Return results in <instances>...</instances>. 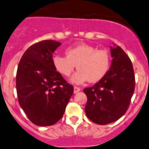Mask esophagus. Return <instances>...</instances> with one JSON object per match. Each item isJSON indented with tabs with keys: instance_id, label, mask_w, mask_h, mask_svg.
<instances>
[{
	"instance_id": "esophagus-1",
	"label": "esophagus",
	"mask_w": 149,
	"mask_h": 149,
	"mask_svg": "<svg viewBox=\"0 0 149 149\" xmlns=\"http://www.w3.org/2000/svg\"><path fill=\"white\" fill-rule=\"evenodd\" d=\"M80 91V88L78 87H74V90H73V91H74V94H76V93H78L79 91Z\"/></svg>"
}]
</instances>
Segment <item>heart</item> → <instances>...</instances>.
<instances>
[{"label": "heart", "instance_id": "b5f03b06", "mask_svg": "<svg viewBox=\"0 0 149 149\" xmlns=\"http://www.w3.org/2000/svg\"><path fill=\"white\" fill-rule=\"evenodd\" d=\"M65 53L66 56L54 55L52 64L55 69L64 76H69L76 64L79 70L71 78L72 83L81 84L87 80L97 82L105 76L110 67L109 53L88 44L68 47Z\"/></svg>", "mask_w": 149, "mask_h": 149}]
</instances>
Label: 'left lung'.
Here are the masks:
<instances>
[{
  "label": "left lung",
  "mask_w": 149,
  "mask_h": 149,
  "mask_svg": "<svg viewBox=\"0 0 149 149\" xmlns=\"http://www.w3.org/2000/svg\"><path fill=\"white\" fill-rule=\"evenodd\" d=\"M112 63L106 75L91 88L84 89L88 97L86 116L98 125L119 119L130 105L135 88L131 61L120 46H110Z\"/></svg>",
  "instance_id": "obj_1"
}]
</instances>
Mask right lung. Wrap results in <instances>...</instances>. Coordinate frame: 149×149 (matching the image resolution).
I'll return each mask as SVG.
<instances>
[{"label":"right lung","mask_w":149,"mask_h":149,"mask_svg":"<svg viewBox=\"0 0 149 149\" xmlns=\"http://www.w3.org/2000/svg\"><path fill=\"white\" fill-rule=\"evenodd\" d=\"M61 43L49 40L33 44L23 54L16 73V91L20 107L31 122L50 126L61 119L73 85L55 69L52 55Z\"/></svg>","instance_id":"1"}]
</instances>
